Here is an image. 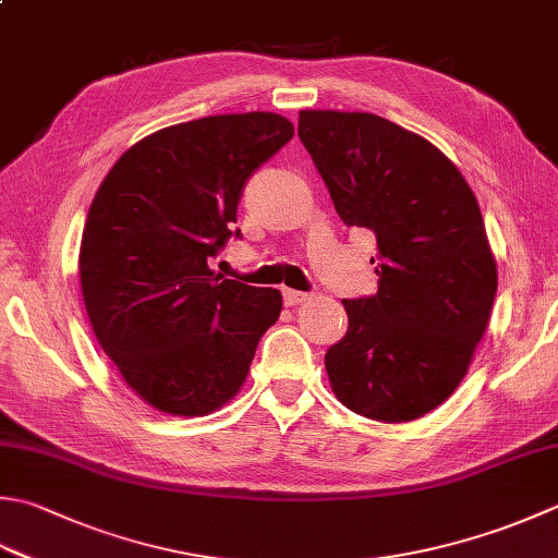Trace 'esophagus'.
Returning a JSON list of instances; mask_svg holds the SVG:
<instances>
[{"label":"esophagus","mask_w":558,"mask_h":558,"mask_svg":"<svg viewBox=\"0 0 558 558\" xmlns=\"http://www.w3.org/2000/svg\"><path fill=\"white\" fill-rule=\"evenodd\" d=\"M282 300H286L288 307H294V304H302L310 300L307 292H298V290H282Z\"/></svg>","instance_id":"34e87169"}]
</instances>
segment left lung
Returning <instances> with one entry per match:
<instances>
[{
	"mask_svg": "<svg viewBox=\"0 0 558 558\" xmlns=\"http://www.w3.org/2000/svg\"><path fill=\"white\" fill-rule=\"evenodd\" d=\"M298 135L338 217L377 239L379 288L343 300L348 331L324 357L333 395L373 421L421 418L460 387L494 307L478 203L438 147L387 118L300 111Z\"/></svg>",
	"mask_w": 558,
	"mask_h": 558,
	"instance_id": "8db88e82",
	"label": "left lung"
}]
</instances>
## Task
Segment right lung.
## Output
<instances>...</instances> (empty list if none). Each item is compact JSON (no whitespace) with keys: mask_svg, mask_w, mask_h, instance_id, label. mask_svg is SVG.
Instances as JSON below:
<instances>
[{"mask_svg":"<svg viewBox=\"0 0 558 558\" xmlns=\"http://www.w3.org/2000/svg\"><path fill=\"white\" fill-rule=\"evenodd\" d=\"M292 135L264 111L189 120L140 140L98 185L80 246L84 307L128 387L161 413L225 407L278 322V290L207 264L239 236L248 177Z\"/></svg>","mask_w":558,"mask_h":558,"instance_id":"add662e5","label":"right lung"}]
</instances>
